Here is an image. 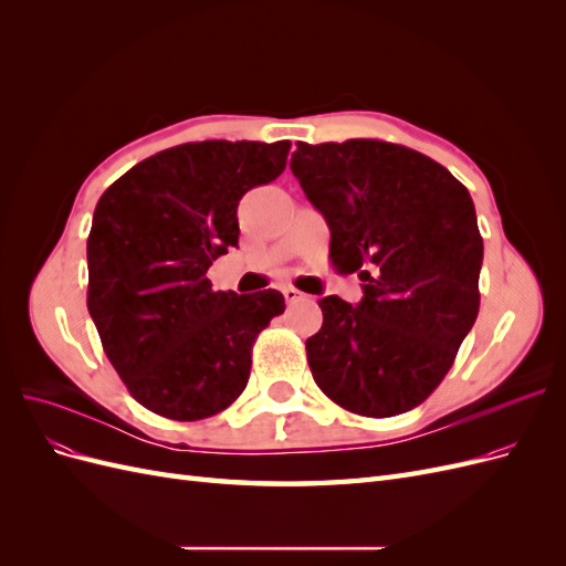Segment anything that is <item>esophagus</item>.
<instances>
[{
  "label": "esophagus",
  "instance_id": "1",
  "mask_svg": "<svg viewBox=\"0 0 566 566\" xmlns=\"http://www.w3.org/2000/svg\"><path fill=\"white\" fill-rule=\"evenodd\" d=\"M283 297L287 304H295V302L304 300V293H300L297 287H283Z\"/></svg>",
  "mask_w": 566,
  "mask_h": 566
}]
</instances>
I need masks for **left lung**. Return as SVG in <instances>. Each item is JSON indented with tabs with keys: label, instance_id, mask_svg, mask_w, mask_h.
<instances>
[{
	"label": "left lung",
	"instance_id": "obj_1",
	"mask_svg": "<svg viewBox=\"0 0 566 566\" xmlns=\"http://www.w3.org/2000/svg\"><path fill=\"white\" fill-rule=\"evenodd\" d=\"M290 169L328 221L333 266L364 281L356 306L318 302L314 380L356 416L406 413L439 387L479 314L484 243L468 188L380 139L300 142Z\"/></svg>",
	"mask_w": 566,
	"mask_h": 566
}]
</instances>
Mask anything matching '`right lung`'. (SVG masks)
<instances>
[{"label": "right lung", "instance_id": "add662e5", "mask_svg": "<svg viewBox=\"0 0 566 566\" xmlns=\"http://www.w3.org/2000/svg\"><path fill=\"white\" fill-rule=\"evenodd\" d=\"M290 142H196L134 165L98 198L87 310L108 361L144 408L202 420L241 397L252 345L283 314L279 290H212L238 248V200L276 179Z\"/></svg>", "mask_w": 566, "mask_h": 566}]
</instances>
